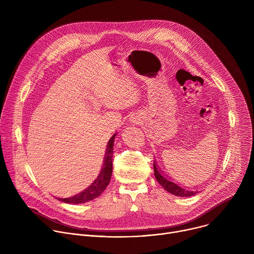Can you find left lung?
Masks as SVG:
<instances>
[{
    "label": "left lung",
    "instance_id": "left-lung-1",
    "mask_svg": "<svg viewBox=\"0 0 254 254\" xmlns=\"http://www.w3.org/2000/svg\"><path fill=\"white\" fill-rule=\"evenodd\" d=\"M154 172H155V177L159 184L169 193L179 196V197H189L193 196L198 193V191L186 189L184 187L181 186L179 183H177L176 181L171 179L169 176H166L164 173L161 172L159 167L157 166V163L154 162Z\"/></svg>",
    "mask_w": 254,
    "mask_h": 254
}]
</instances>
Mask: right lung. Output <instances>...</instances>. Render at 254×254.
Segmentation results:
<instances>
[{
	"label": "right lung",
	"instance_id": "obj_1",
	"mask_svg": "<svg viewBox=\"0 0 254 254\" xmlns=\"http://www.w3.org/2000/svg\"><path fill=\"white\" fill-rule=\"evenodd\" d=\"M116 135L117 133H115L107 142V148H106L102 168L99 174L97 175V177L94 179L93 182L80 193L68 198H60L58 200L65 203H70V204H80V203H85L90 200H93L102 194V192L105 190L107 185L110 184L112 174H113V154H114V141H115Z\"/></svg>",
	"mask_w": 254,
	"mask_h": 254
}]
</instances>
